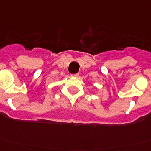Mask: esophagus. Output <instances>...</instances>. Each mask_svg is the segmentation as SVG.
Instances as JSON below:
<instances>
[{"mask_svg": "<svg viewBox=\"0 0 151 151\" xmlns=\"http://www.w3.org/2000/svg\"><path fill=\"white\" fill-rule=\"evenodd\" d=\"M78 73H76V74H73V75H71V76L72 77H78Z\"/></svg>", "mask_w": 151, "mask_h": 151, "instance_id": "obj_1", "label": "esophagus"}]
</instances>
